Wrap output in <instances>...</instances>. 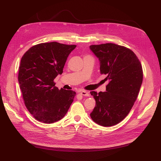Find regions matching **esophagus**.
Segmentation results:
<instances>
[{
  "mask_svg": "<svg viewBox=\"0 0 161 161\" xmlns=\"http://www.w3.org/2000/svg\"><path fill=\"white\" fill-rule=\"evenodd\" d=\"M80 93L82 95H83V96H86V97H89V96H90V94L88 92L86 91H80Z\"/></svg>",
  "mask_w": 161,
  "mask_h": 161,
  "instance_id": "esophagus-1",
  "label": "esophagus"
}]
</instances>
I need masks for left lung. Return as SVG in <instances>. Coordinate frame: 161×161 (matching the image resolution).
Listing matches in <instances>:
<instances>
[{"mask_svg": "<svg viewBox=\"0 0 161 161\" xmlns=\"http://www.w3.org/2000/svg\"><path fill=\"white\" fill-rule=\"evenodd\" d=\"M89 48L99 59L101 75L109 81L105 92H91L96 104L90 115L96 124L109 127L122 121L133 107L142 83V68L125 47L108 43Z\"/></svg>", "mask_w": 161, "mask_h": 161, "instance_id": "obj_1", "label": "left lung"}]
</instances>
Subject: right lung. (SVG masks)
I'll return each mask as SVG.
<instances>
[{
  "label": "right lung",
  "instance_id": "1",
  "mask_svg": "<svg viewBox=\"0 0 161 161\" xmlns=\"http://www.w3.org/2000/svg\"><path fill=\"white\" fill-rule=\"evenodd\" d=\"M76 47L56 42L40 43L21 58L18 80L23 100L30 113L41 122L52 124L62 119L74 100L75 91L59 90L53 80L62 75Z\"/></svg>",
  "mask_w": 161,
  "mask_h": 161
}]
</instances>
